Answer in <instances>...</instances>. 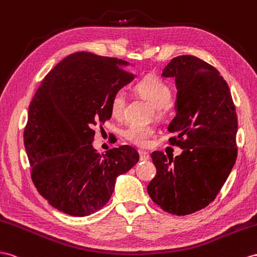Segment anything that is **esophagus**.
Masks as SVG:
<instances>
[{
  "label": "esophagus",
  "mask_w": 257,
  "mask_h": 257,
  "mask_svg": "<svg viewBox=\"0 0 257 257\" xmlns=\"http://www.w3.org/2000/svg\"><path fill=\"white\" fill-rule=\"evenodd\" d=\"M139 155H140V161L146 162L150 160V154L146 152V151H139Z\"/></svg>",
  "instance_id": "34e87169"
}]
</instances>
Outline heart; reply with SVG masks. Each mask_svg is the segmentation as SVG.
<instances>
[{
    "label": "heart",
    "mask_w": 257,
    "mask_h": 257,
    "mask_svg": "<svg viewBox=\"0 0 257 257\" xmlns=\"http://www.w3.org/2000/svg\"><path fill=\"white\" fill-rule=\"evenodd\" d=\"M135 90L141 96L146 97L155 107L157 114H164L168 109V103L172 100V89L169 85L156 77H147L135 85ZM127 97L122 90H118L113 94L109 102L110 114L115 118H120L124 113ZM154 135V129L149 126L133 123L123 131L127 140L139 147H147L150 138Z\"/></svg>",
    "instance_id": "b5f03b06"
}]
</instances>
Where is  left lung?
Returning <instances> with one entry per match:
<instances>
[{"label": "left lung", "instance_id": "8db88e82", "mask_svg": "<svg viewBox=\"0 0 257 257\" xmlns=\"http://www.w3.org/2000/svg\"><path fill=\"white\" fill-rule=\"evenodd\" d=\"M162 77L174 78L176 116L170 142L182 149L175 159L156 151L151 157L156 176L148 193L163 210L185 216L215 200L236 160L238 117L220 72L191 55L173 58Z\"/></svg>", "mask_w": 257, "mask_h": 257}]
</instances>
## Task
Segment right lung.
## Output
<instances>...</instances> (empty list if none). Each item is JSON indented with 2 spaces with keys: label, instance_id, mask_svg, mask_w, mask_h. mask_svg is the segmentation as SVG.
<instances>
[{
  "label": "right lung",
  "instance_id": "obj_1",
  "mask_svg": "<svg viewBox=\"0 0 257 257\" xmlns=\"http://www.w3.org/2000/svg\"><path fill=\"white\" fill-rule=\"evenodd\" d=\"M129 63L77 52L58 63L32 98L24 142L37 190L51 206L70 216L100 210L118 176L139 162L122 146L100 154L92 146L96 123L110 119L109 102L134 80Z\"/></svg>",
  "mask_w": 257,
  "mask_h": 257
}]
</instances>
